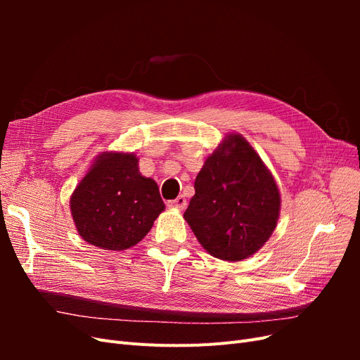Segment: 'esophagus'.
Segmentation results:
<instances>
[{
  "label": "esophagus",
  "mask_w": 360,
  "mask_h": 360,
  "mask_svg": "<svg viewBox=\"0 0 360 360\" xmlns=\"http://www.w3.org/2000/svg\"><path fill=\"white\" fill-rule=\"evenodd\" d=\"M168 205L171 207V209H177V210H184L186 209V205H188V201H186V198L183 197V195H179V197L176 198V200H172V201H169L168 202Z\"/></svg>",
  "instance_id": "1"
}]
</instances>
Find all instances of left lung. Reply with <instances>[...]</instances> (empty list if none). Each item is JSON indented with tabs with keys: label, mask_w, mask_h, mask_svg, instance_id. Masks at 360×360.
Segmentation results:
<instances>
[{
	"label": "left lung",
	"mask_w": 360,
	"mask_h": 360,
	"mask_svg": "<svg viewBox=\"0 0 360 360\" xmlns=\"http://www.w3.org/2000/svg\"><path fill=\"white\" fill-rule=\"evenodd\" d=\"M184 212L195 237L210 255L240 261L264 246L275 231L281 195L257 151L228 134L205 159Z\"/></svg>",
	"instance_id": "obj_1"
}]
</instances>
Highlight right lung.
<instances>
[{
    "instance_id": "obj_1",
    "label": "right lung",
    "mask_w": 360,
    "mask_h": 360,
    "mask_svg": "<svg viewBox=\"0 0 360 360\" xmlns=\"http://www.w3.org/2000/svg\"><path fill=\"white\" fill-rule=\"evenodd\" d=\"M163 210L158 183L141 176L134 153L120 151L97 156L70 197L78 234L106 250L135 246Z\"/></svg>"
}]
</instances>
